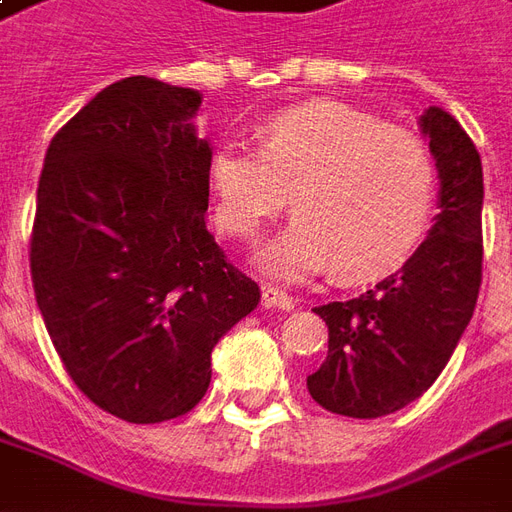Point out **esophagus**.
Listing matches in <instances>:
<instances>
[{"label":"esophagus","mask_w":512,"mask_h":512,"mask_svg":"<svg viewBox=\"0 0 512 512\" xmlns=\"http://www.w3.org/2000/svg\"><path fill=\"white\" fill-rule=\"evenodd\" d=\"M263 304H266V307H274V310L290 312L293 307H296V299H293V296H288L285 290L263 288Z\"/></svg>","instance_id":"1"}]
</instances>
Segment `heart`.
<instances>
[{
    "label": "heart",
    "mask_w": 512,
    "mask_h": 512,
    "mask_svg": "<svg viewBox=\"0 0 512 512\" xmlns=\"http://www.w3.org/2000/svg\"><path fill=\"white\" fill-rule=\"evenodd\" d=\"M213 222L255 238L285 208L296 216L260 255L279 282L332 271L365 282L414 255L436 213L439 167L422 136L337 101H310L255 128V153L222 145L208 161Z\"/></svg>",
    "instance_id": "obj_1"
}]
</instances>
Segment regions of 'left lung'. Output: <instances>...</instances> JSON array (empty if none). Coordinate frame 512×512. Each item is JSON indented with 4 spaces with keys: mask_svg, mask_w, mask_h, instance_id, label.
I'll return each mask as SVG.
<instances>
[{
    "mask_svg": "<svg viewBox=\"0 0 512 512\" xmlns=\"http://www.w3.org/2000/svg\"><path fill=\"white\" fill-rule=\"evenodd\" d=\"M419 128L441 180L428 238L373 290L315 307L329 326V356L307 389L332 414L376 419L408 406L439 378L472 321L483 282L480 153L439 106L425 109Z\"/></svg>",
    "mask_w": 512,
    "mask_h": 512,
    "instance_id": "1",
    "label": "left lung"
}]
</instances>
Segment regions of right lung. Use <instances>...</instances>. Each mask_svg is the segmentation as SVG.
Returning a JSON list of instances; mask_svg holds the SVG:
<instances>
[{"label":"right lung","mask_w":512,"mask_h":512,"mask_svg":"<svg viewBox=\"0 0 512 512\" xmlns=\"http://www.w3.org/2000/svg\"><path fill=\"white\" fill-rule=\"evenodd\" d=\"M202 95L128 76L54 134L38 180L29 268L73 384L115 417H183L211 351L260 301L205 227L211 145Z\"/></svg>","instance_id":"1"}]
</instances>
